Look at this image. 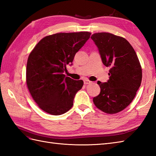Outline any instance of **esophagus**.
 Wrapping results in <instances>:
<instances>
[{
  "instance_id": "1",
  "label": "esophagus",
  "mask_w": 156,
  "mask_h": 156,
  "mask_svg": "<svg viewBox=\"0 0 156 156\" xmlns=\"http://www.w3.org/2000/svg\"><path fill=\"white\" fill-rule=\"evenodd\" d=\"M84 83L85 84H90V83H91V81L88 80H87V79H86V80H84Z\"/></svg>"
}]
</instances>
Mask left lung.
<instances>
[{"label":"left lung","instance_id":"left-lung-1","mask_svg":"<svg viewBox=\"0 0 156 156\" xmlns=\"http://www.w3.org/2000/svg\"><path fill=\"white\" fill-rule=\"evenodd\" d=\"M91 39L97 46L103 64L110 67L109 80L98 81L101 92L93 98L96 107L108 114L123 110L133 100L140 87L142 69L129 41L109 33H97Z\"/></svg>","mask_w":156,"mask_h":156}]
</instances>
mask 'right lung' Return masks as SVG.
<instances>
[{
	"mask_svg": "<svg viewBox=\"0 0 156 156\" xmlns=\"http://www.w3.org/2000/svg\"><path fill=\"white\" fill-rule=\"evenodd\" d=\"M90 33H59L46 36L29 54L26 82L31 97L43 111L60 115L73 106L82 80L66 76V66L72 65L75 54L90 38Z\"/></svg>",
	"mask_w": 156,
	"mask_h": 156,
	"instance_id": "obj_1",
	"label": "right lung"
}]
</instances>
